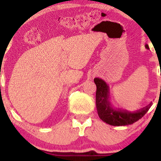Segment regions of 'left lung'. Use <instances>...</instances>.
Instances as JSON below:
<instances>
[{"mask_svg": "<svg viewBox=\"0 0 161 161\" xmlns=\"http://www.w3.org/2000/svg\"><path fill=\"white\" fill-rule=\"evenodd\" d=\"M145 47L149 49L147 44ZM94 82L97 86L96 108L97 114L100 119L108 124L115 126L131 125L141 119L151 108V103L145 108L135 112L116 108L110 101V88L108 83L100 78H95Z\"/></svg>", "mask_w": 161, "mask_h": 161, "instance_id": "left-lung-1", "label": "left lung"}]
</instances>
